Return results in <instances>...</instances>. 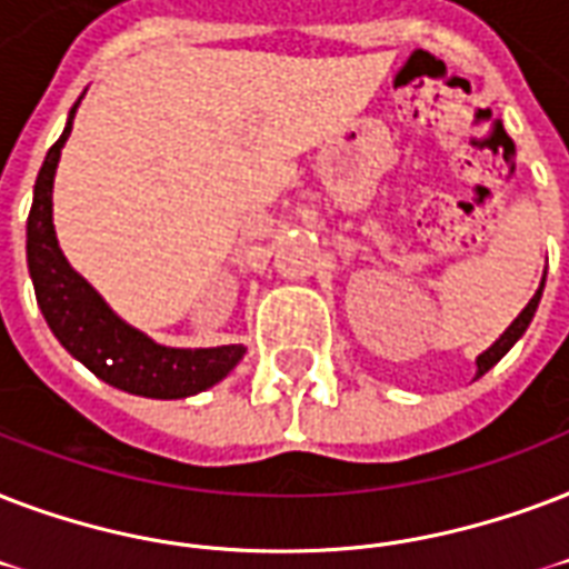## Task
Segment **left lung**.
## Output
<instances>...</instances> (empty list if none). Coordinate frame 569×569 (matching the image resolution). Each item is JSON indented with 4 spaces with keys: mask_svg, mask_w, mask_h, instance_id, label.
Here are the masks:
<instances>
[{
    "mask_svg": "<svg viewBox=\"0 0 569 569\" xmlns=\"http://www.w3.org/2000/svg\"><path fill=\"white\" fill-rule=\"evenodd\" d=\"M540 297H543V281H540V288H537V293H535V297L528 299V306L522 308V311H519V317H517V320H513V323H510L508 329H505V332H501V338H499V341H496V345H492L490 350H483V353L478 356V373H475V377H483V373L490 371L492 365L499 362L501 356L508 353L510 347L517 345L519 338H522V335H526L528 323H531V317H535L537 306H540Z\"/></svg>",
    "mask_w": 569,
    "mask_h": 569,
    "instance_id": "obj_1",
    "label": "left lung"
}]
</instances>
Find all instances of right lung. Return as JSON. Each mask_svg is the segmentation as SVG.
Here are the masks:
<instances>
[{"label": "right lung", "mask_w": 569, "mask_h": 569, "mask_svg": "<svg viewBox=\"0 0 569 569\" xmlns=\"http://www.w3.org/2000/svg\"><path fill=\"white\" fill-rule=\"evenodd\" d=\"M77 106L79 100L70 109L64 133L47 151V160L38 171L32 210L26 222V261L43 320L73 359L116 389L157 400L198 395L234 371L246 347L180 350L157 345L106 306V299L61 254L52 224V180L59 169L61 148L73 127Z\"/></svg>", "instance_id": "1"}]
</instances>
